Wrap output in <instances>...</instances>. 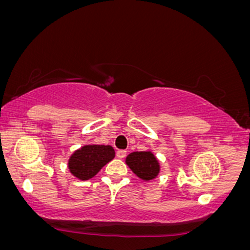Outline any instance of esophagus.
<instances>
[{"label": "esophagus", "instance_id": "obj_1", "mask_svg": "<svg viewBox=\"0 0 250 250\" xmlns=\"http://www.w3.org/2000/svg\"><path fill=\"white\" fill-rule=\"evenodd\" d=\"M125 155H126L125 150H122V149H120V150H117V157L118 158H120V159L125 158Z\"/></svg>", "mask_w": 250, "mask_h": 250}]
</instances>
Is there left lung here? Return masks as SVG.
Instances as JSON below:
<instances>
[{"instance_id": "left-lung-1", "label": "left lung", "mask_w": 250, "mask_h": 250, "mask_svg": "<svg viewBox=\"0 0 250 250\" xmlns=\"http://www.w3.org/2000/svg\"><path fill=\"white\" fill-rule=\"evenodd\" d=\"M125 164L138 177L144 181H151L158 176L161 165L150 150L133 151L125 158Z\"/></svg>"}]
</instances>
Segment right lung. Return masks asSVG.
I'll use <instances>...</instances> for the list:
<instances>
[{"mask_svg":"<svg viewBox=\"0 0 250 250\" xmlns=\"http://www.w3.org/2000/svg\"><path fill=\"white\" fill-rule=\"evenodd\" d=\"M114 156V149L110 145H85L70 155L68 169L78 180L87 181L112 161Z\"/></svg>","mask_w":250,"mask_h":250,"instance_id":"obj_1","label":"right lung"}]
</instances>
